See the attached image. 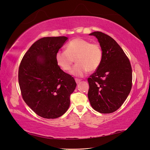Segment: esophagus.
Listing matches in <instances>:
<instances>
[{"mask_svg": "<svg viewBox=\"0 0 150 150\" xmlns=\"http://www.w3.org/2000/svg\"><path fill=\"white\" fill-rule=\"evenodd\" d=\"M75 81H76V82L77 84H79V83L81 82V79H79L76 78V79H75Z\"/></svg>", "mask_w": 150, "mask_h": 150, "instance_id": "34e87169", "label": "esophagus"}]
</instances>
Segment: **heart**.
Returning <instances> with one entry per match:
<instances>
[{
    "mask_svg": "<svg viewBox=\"0 0 150 150\" xmlns=\"http://www.w3.org/2000/svg\"><path fill=\"white\" fill-rule=\"evenodd\" d=\"M103 51L98 44L91 43L87 40L75 38L66 45V51H58L56 61L59 67L64 71H70L74 61L76 64L72 68L71 74L83 76L86 72H93L100 66Z\"/></svg>",
    "mask_w": 150,
    "mask_h": 150,
    "instance_id": "1",
    "label": "heart"
}]
</instances>
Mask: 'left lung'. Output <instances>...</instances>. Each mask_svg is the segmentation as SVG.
<instances>
[{
  "label": "left lung",
  "mask_w": 150,
  "mask_h": 150,
  "mask_svg": "<svg viewBox=\"0 0 150 150\" xmlns=\"http://www.w3.org/2000/svg\"><path fill=\"white\" fill-rule=\"evenodd\" d=\"M103 51L100 66L88 81V96L91 105L96 111L108 114L121 106L132 87V69L123 50L110 35L94 32Z\"/></svg>",
  "instance_id": "obj_1"
}]
</instances>
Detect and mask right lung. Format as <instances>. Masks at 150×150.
I'll list each match as a JSON object with an SVG mask.
<instances>
[{"mask_svg":"<svg viewBox=\"0 0 150 150\" xmlns=\"http://www.w3.org/2000/svg\"><path fill=\"white\" fill-rule=\"evenodd\" d=\"M46 37L35 42L24 54L18 79L22 98L40 117L55 119L67 111L76 83L57 64L56 54L67 40Z\"/></svg>","mask_w":150,"mask_h":150,"instance_id":"right-lung-1","label":"right lung"}]
</instances>
